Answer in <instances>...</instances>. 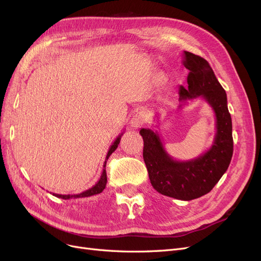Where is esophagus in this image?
Instances as JSON below:
<instances>
[{
    "instance_id": "34e87169",
    "label": "esophagus",
    "mask_w": 261,
    "mask_h": 261,
    "mask_svg": "<svg viewBox=\"0 0 261 261\" xmlns=\"http://www.w3.org/2000/svg\"><path fill=\"white\" fill-rule=\"evenodd\" d=\"M145 121H146L145 114L139 112V113L134 115V117L130 120V125L133 126V127L138 128V127H140V126L145 123Z\"/></svg>"
}]
</instances>
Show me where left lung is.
Masks as SVG:
<instances>
[{
  "label": "left lung",
  "mask_w": 261,
  "mask_h": 261,
  "mask_svg": "<svg viewBox=\"0 0 261 261\" xmlns=\"http://www.w3.org/2000/svg\"><path fill=\"white\" fill-rule=\"evenodd\" d=\"M183 64L189 70L187 88L179 87L181 108L187 100L202 98L216 115V136L209 150L195 159L177 161L167 152L158 132L141 128L144 161L150 183L158 193L180 200H192L208 194L222 177L233 155L232 118L225 90L218 82L209 63L184 51Z\"/></svg>",
  "instance_id": "left-lung-1"
}]
</instances>
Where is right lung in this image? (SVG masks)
Here are the masks:
<instances>
[{"label": "right lung", "instance_id": "right-lung-1", "mask_svg": "<svg viewBox=\"0 0 261 261\" xmlns=\"http://www.w3.org/2000/svg\"><path fill=\"white\" fill-rule=\"evenodd\" d=\"M123 134H121L120 136H117L116 139L114 140V143L112 144V146L110 147L109 151L107 153V156H106V161L103 163V171H102V174H101V177L100 179L97 181L96 185H93L91 188L87 189V191L81 193V194H76V195H60V194H53V196L58 197V198H62V199H70V198H84V197H90V196H93V195H97V194H100L103 189L106 188V185H107V172H106V164H107V161L109 159V156L112 154V152L115 151V149L117 148L118 144H120L121 141V137H122Z\"/></svg>", "mask_w": 261, "mask_h": 261}]
</instances>
